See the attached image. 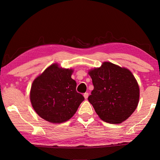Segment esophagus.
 <instances>
[{
  "mask_svg": "<svg viewBox=\"0 0 160 160\" xmlns=\"http://www.w3.org/2000/svg\"><path fill=\"white\" fill-rule=\"evenodd\" d=\"M83 96H84V98H85V99H87L88 97H89V93H84Z\"/></svg>",
  "mask_w": 160,
  "mask_h": 160,
  "instance_id": "obj_1",
  "label": "esophagus"
}]
</instances>
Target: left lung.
Segmentation results:
<instances>
[{"instance_id": "left-lung-1", "label": "left lung", "mask_w": 160, "mask_h": 160, "mask_svg": "<svg viewBox=\"0 0 160 160\" xmlns=\"http://www.w3.org/2000/svg\"><path fill=\"white\" fill-rule=\"evenodd\" d=\"M94 87L88 100L101 120L120 124L136 109L140 88L128 69L104 62L99 68L89 71Z\"/></svg>"}]
</instances>
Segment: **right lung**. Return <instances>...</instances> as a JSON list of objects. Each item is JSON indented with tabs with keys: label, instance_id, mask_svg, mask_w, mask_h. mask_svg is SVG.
Instances as JSON below:
<instances>
[{
	"label": "right lung",
	"instance_id": "right-lung-1",
	"mask_svg": "<svg viewBox=\"0 0 160 160\" xmlns=\"http://www.w3.org/2000/svg\"><path fill=\"white\" fill-rule=\"evenodd\" d=\"M73 69L52 64L33 80L30 101L40 118L54 124L69 120L84 100L76 91Z\"/></svg>",
	"mask_w": 160,
	"mask_h": 160
}]
</instances>
